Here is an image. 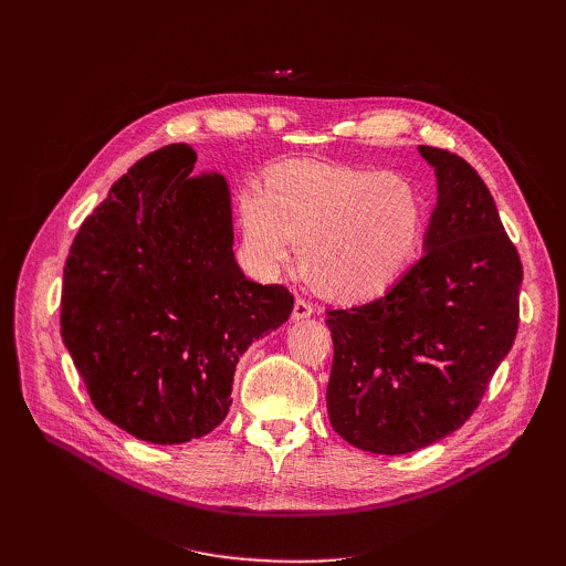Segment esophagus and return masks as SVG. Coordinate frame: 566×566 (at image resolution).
Masks as SVG:
<instances>
[{"mask_svg": "<svg viewBox=\"0 0 566 566\" xmlns=\"http://www.w3.org/2000/svg\"><path fill=\"white\" fill-rule=\"evenodd\" d=\"M314 314V306L306 302V300H295V306H293V318L295 321H302V318H310Z\"/></svg>", "mask_w": 566, "mask_h": 566, "instance_id": "34e87169", "label": "esophagus"}]
</instances>
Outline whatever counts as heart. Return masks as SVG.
<instances>
[{"label": "heart", "mask_w": 566, "mask_h": 566, "mask_svg": "<svg viewBox=\"0 0 566 566\" xmlns=\"http://www.w3.org/2000/svg\"><path fill=\"white\" fill-rule=\"evenodd\" d=\"M245 252L262 276L295 262L331 300L368 302L416 264L427 233L420 188L401 172L356 165H295L248 186L238 202Z\"/></svg>", "instance_id": "obj_1"}]
</instances>
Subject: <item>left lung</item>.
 Segmentation results:
<instances>
[{"instance_id": "obj_1", "label": "left lung", "mask_w": 566, "mask_h": 566, "mask_svg": "<svg viewBox=\"0 0 566 566\" xmlns=\"http://www.w3.org/2000/svg\"><path fill=\"white\" fill-rule=\"evenodd\" d=\"M418 150L437 177L422 256L382 297L325 318L333 430L382 455L465 424L520 325L522 262L486 184L455 153Z\"/></svg>"}]
</instances>
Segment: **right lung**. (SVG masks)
Returning a JSON list of instances; mask_svg holds the SVG:
<instances>
[{
	"label": "right lung",
	"instance_id": "1",
	"mask_svg": "<svg viewBox=\"0 0 566 566\" xmlns=\"http://www.w3.org/2000/svg\"><path fill=\"white\" fill-rule=\"evenodd\" d=\"M196 160L169 144L136 163L84 219L63 269L61 337L92 403L150 443L224 422L238 358L295 304L238 266L229 181L191 175Z\"/></svg>",
	"mask_w": 566,
	"mask_h": 566
}]
</instances>
